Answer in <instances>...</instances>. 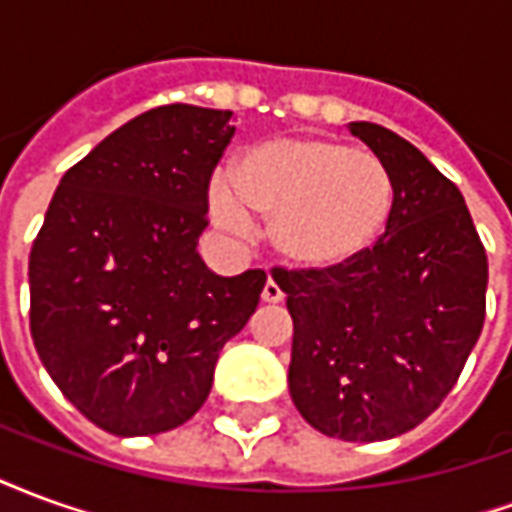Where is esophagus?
<instances>
[{
    "instance_id": "esophagus-1",
    "label": "esophagus",
    "mask_w": 512,
    "mask_h": 512,
    "mask_svg": "<svg viewBox=\"0 0 512 512\" xmlns=\"http://www.w3.org/2000/svg\"><path fill=\"white\" fill-rule=\"evenodd\" d=\"M260 299L266 301V304H279V301L285 299V293H282V288H279L274 279L268 277L266 285H263V293H260Z\"/></svg>"
}]
</instances>
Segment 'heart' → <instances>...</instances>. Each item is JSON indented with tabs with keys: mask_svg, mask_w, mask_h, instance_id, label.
Segmentation results:
<instances>
[{
	"mask_svg": "<svg viewBox=\"0 0 512 512\" xmlns=\"http://www.w3.org/2000/svg\"><path fill=\"white\" fill-rule=\"evenodd\" d=\"M397 180L384 158L326 136H271L241 150L211 186V213L230 233L268 224L271 249L301 274H332L365 257L395 216Z\"/></svg>",
	"mask_w": 512,
	"mask_h": 512,
	"instance_id": "obj_1",
	"label": "heart"
}]
</instances>
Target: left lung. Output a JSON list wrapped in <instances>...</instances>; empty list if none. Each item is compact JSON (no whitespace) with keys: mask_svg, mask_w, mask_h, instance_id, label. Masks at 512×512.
<instances>
[{"mask_svg":"<svg viewBox=\"0 0 512 512\" xmlns=\"http://www.w3.org/2000/svg\"><path fill=\"white\" fill-rule=\"evenodd\" d=\"M397 180L395 216L332 274L274 271L293 318L288 386L312 428L384 441L450 395L485 321L488 260L458 186L378 123H348Z\"/></svg>","mask_w":512,"mask_h":512,"instance_id":"left-lung-1","label":"left lung"}]
</instances>
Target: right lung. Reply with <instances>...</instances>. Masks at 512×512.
<instances>
[{
	"label": "right lung",
	"mask_w": 512,
	"mask_h": 512,
	"mask_svg": "<svg viewBox=\"0 0 512 512\" xmlns=\"http://www.w3.org/2000/svg\"><path fill=\"white\" fill-rule=\"evenodd\" d=\"M233 112L169 104L128 120L62 175L29 252V326L62 395L115 436L191 419L263 271L219 277L197 252Z\"/></svg>",
	"instance_id": "add662e5"
}]
</instances>
